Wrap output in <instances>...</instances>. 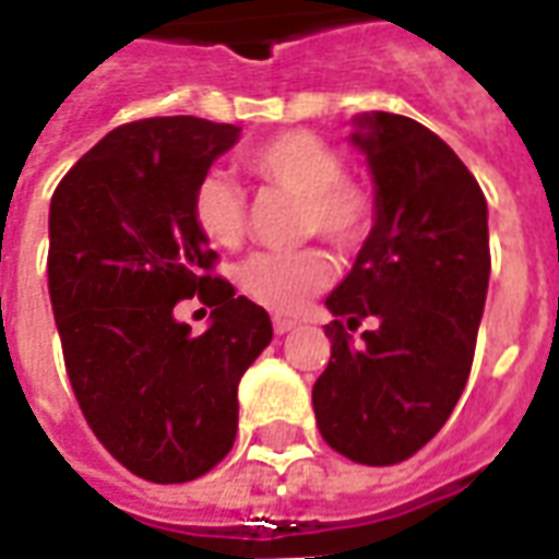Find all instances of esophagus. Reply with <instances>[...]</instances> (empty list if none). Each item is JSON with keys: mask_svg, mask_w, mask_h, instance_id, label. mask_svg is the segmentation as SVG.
Wrapping results in <instances>:
<instances>
[{"mask_svg": "<svg viewBox=\"0 0 559 559\" xmlns=\"http://www.w3.org/2000/svg\"><path fill=\"white\" fill-rule=\"evenodd\" d=\"M296 326H299L296 320H287V317H272V329H275L278 335H287V332H293Z\"/></svg>", "mask_w": 559, "mask_h": 559, "instance_id": "34e87169", "label": "esophagus"}]
</instances>
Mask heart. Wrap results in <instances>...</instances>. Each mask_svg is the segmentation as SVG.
<instances>
[{"label":"heart","mask_w":559,"mask_h":559,"mask_svg":"<svg viewBox=\"0 0 559 559\" xmlns=\"http://www.w3.org/2000/svg\"><path fill=\"white\" fill-rule=\"evenodd\" d=\"M239 164L248 179L269 191H287L299 200V236H323L332 248L350 254L368 242L377 224V197L344 173L338 148L311 131H281L245 148ZM191 215L200 233L218 248H239L248 233V200L224 173H206L191 197ZM332 260L323 248L260 251L245 260L236 281L251 302L275 314H296L332 284Z\"/></svg>","instance_id":"heart-1"}]
</instances>
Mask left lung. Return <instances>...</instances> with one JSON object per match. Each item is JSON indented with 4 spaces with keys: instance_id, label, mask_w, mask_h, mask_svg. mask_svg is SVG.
Listing matches in <instances>:
<instances>
[{
    "instance_id": "8db88e82",
    "label": "left lung",
    "mask_w": 559,
    "mask_h": 559,
    "mask_svg": "<svg viewBox=\"0 0 559 559\" xmlns=\"http://www.w3.org/2000/svg\"><path fill=\"white\" fill-rule=\"evenodd\" d=\"M353 143L377 182V224L329 296L332 356L317 377V428L368 467L416 455L467 386L491 275L488 203L476 176L416 119H359ZM374 316L356 348L349 332Z\"/></svg>"
}]
</instances>
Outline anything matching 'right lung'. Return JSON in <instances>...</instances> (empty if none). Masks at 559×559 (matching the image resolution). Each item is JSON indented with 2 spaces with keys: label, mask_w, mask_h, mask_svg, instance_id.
I'll return each instance as SVG.
<instances>
[{
  "label": "right lung",
  "mask_w": 559,
  "mask_h": 559,
  "mask_svg": "<svg viewBox=\"0 0 559 559\" xmlns=\"http://www.w3.org/2000/svg\"><path fill=\"white\" fill-rule=\"evenodd\" d=\"M239 128L155 116L114 128L50 200L47 284L66 371L92 433L134 476L191 481L236 440V386L272 341L269 314L227 278L191 215L197 182ZM213 326L191 336L175 305Z\"/></svg>",
  "instance_id": "1"
}]
</instances>
